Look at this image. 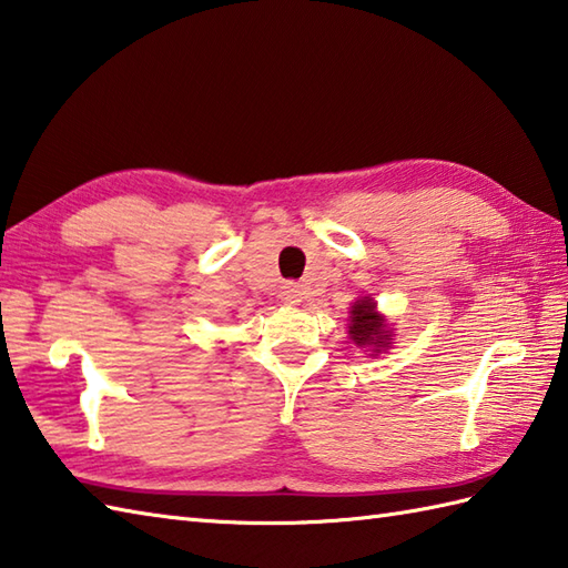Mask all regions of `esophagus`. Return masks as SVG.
I'll use <instances>...</instances> for the list:
<instances>
[{
    "label": "esophagus",
    "instance_id": "obj_1",
    "mask_svg": "<svg viewBox=\"0 0 568 568\" xmlns=\"http://www.w3.org/2000/svg\"><path fill=\"white\" fill-rule=\"evenodd\" d=\"M301 288L296 284H284L282 286V301L286 306H298L301 304Z\"/></svg>",
    "mask_w": 568,
    "mask_h": 568
}]
</instances>
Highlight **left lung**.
I'll return each instance as SVG.
<instances>
[{"label": "left lung", "mask_w": 568, "mask_h": 568, "mask_svg": "<svg viewBox=\"0 0 568 568\" xmlns=\"http://www.w3.org/2000/svg\"><path fill=\"white\" fill-rule=\"evenodd\" d=\"M349 339L364 352H372V355H379V352L390 347V339H394V331L386 325V318L376 311V304L372 296H362L349 308Z\"/></svg>", "instance_id": "8db88e82"}]
</instances>
